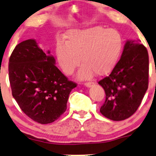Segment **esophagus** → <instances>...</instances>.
I'll list each match as a JSON object with an SVG mask.
<instances>
[{
	"mask_svg": "<svg viewBox=\"0 0 156 156\" xmlns=\"http://www.w3.org/2000/svg\"><path fill=\"white\" fill-rule=\"evenodd\" d=\"M93 85H94V82H86V83L85 84V86L87 87H93Z\"/></svg>",
	"mask_w": 156,
	"mask_h": 156,
	"instance_id": "1",
	"label": "esophagus"
}]
</instances>
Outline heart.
I'll return each mask as SVG.
<instances>
[{
    "instance_id": "1",
    "label": "heart",
    "mask_w": 156,
    "mask_h": 156,
    "mask_svg": "<svg viewBox=\"0 0 156 156\" xmlns=\"http://www.w3.org/2000/svg\"><path fill=\"white\" fill-rule=\"evenodd\" d=\"M122 43L121 34L115 29L97 25L85 30H71L66 35V43H57V60L66 75L74 72L81 60L83 65L77 74L79 80H90L94 74L104 76L118 62Z\"/></svg>"
}]
</instances>
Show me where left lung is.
Listing matches in <instances>:
<instances>
[{"mask_svg":"<svg viewBox=\"0 0 156 156\" xmlns=\"http://www.w3.org/2000/svg\"><path fill=\"white\" fill-rule=\"evenodd\" d=\"M148 76L147 49L134 40H128L111 74L98 82L106 93L101 113L115 121L131 117L140 107L148 88Z\"/></svg>","mask_w":156,"mask_h":156,"instance_id":"1","label":"left lung"}]
</instances>
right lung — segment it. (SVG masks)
I'll return each instance as SVG.
<instances>
[{
  "label": "right lung",
  "instance_id": "add662e5",
  "mask_svg": "<svg viewBox=\"0 0 156 156\" xmlns=\"http://www.w3.org/2000/svg\"><path fill=\"white\" fill-rule=\"evenodd\" d=\"M55 64L50 52H44L35 39L16 45L9 58L12 96L23 112L38 123H51L59 118L76 87Z\"/></svg>",
  "mask_w": 156,
  "mask_h": 156
}]
</instances>
